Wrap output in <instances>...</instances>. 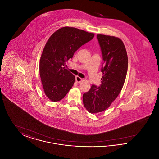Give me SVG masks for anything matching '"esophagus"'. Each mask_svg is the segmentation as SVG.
<instances>
[{
  "instance_id": "obj_1",
  "label": "esophagus",
  "mask_w": 159,
  "mask_h": 159,
  "mask_svg": "<svg viewBox=\"0 0 159 159\" xmlns=\"http://www.w3.org/2000/svg\"><path fill=\"white\" fill-rule=\"evenodd\" d=\"M82 80H83V79L81 77H80L79 76H76V81L77 83H80Z\"/></svg>"
}]
</instances>
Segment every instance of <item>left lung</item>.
<instances>
[{
	"label": "left lung",
	"instance_id": "obj_1",
	"mask_svg": "<svg viewBox=\"0 0 159 159\" xmlns=\"http://www.w3.org/2000/svg\"><path fill=\"white\" fill-rule=\"evenodd\" d=\"M104 61L100 86L92 84L83 93V105L90 113H97L107 109L121 92L128 67L125 46L119 38L97 34Z\"/></svg>",
	"mask_w": 159,
	"mask_h": 159
}]
</instances>
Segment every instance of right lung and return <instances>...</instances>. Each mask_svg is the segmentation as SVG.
I'll use <instances>...</instances> for the list:
<instances>
[{
    "instance_id": "1",
    "label": "right lung",
    "mask_w": 159,
    "mask_h": 159,
    "mask_svg": "<svg viewBox=\"0 0 159 159\" xmlns=\"http://www.w3.org/2000/svg\"><path fill=\"white\" fill-rule=\"evenodd\" d=\"M93 37L94 33L64 27L49 38L40 57L39 72L44 92L51 101H60L72 88L75 77L63 66Z\"/></svg>"
}]
</instances>
